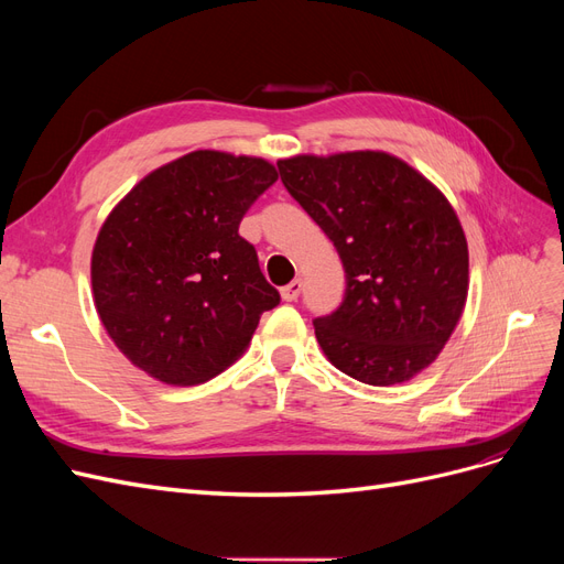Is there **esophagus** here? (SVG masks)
I'll return each mask as SVG.
<instances>
[{
    "instance_id": "obj_1",
    "label": "esophagus",
    "mask_w": 564,
    "mask_h": 564,
    "mask_svg": "<svg viewBox=\"0 0 564 564\" xmlns=\"http://www.w3.org/2000/svg\"><path fill=\"white\" fill-rule=\"evenodd\" d=\"M301 289H303V282H301V280L289 282L286 286H282V299H284V301H296V299L301 296Z\"/></svg>"
}]
</instances>
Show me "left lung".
Returning <instances> with one entry per match:
<instances>
[{"label": "left lung", "instance_id": "obj_1", "mask_svg": "<svg viewBox=\"0 0 564 564\" xmlns=\"http://www.w3.org/2000/svg\"><path fill=\"white\" fill-rule=\"evenodd\" d=\"M334 242L346 294L315 317L329 362L369 386L409 381L445 348L468 296V245L447 197L379 150L278 162Z\"/></svg>", "mask_w": 564, "mask_h": 564}]
</instances>
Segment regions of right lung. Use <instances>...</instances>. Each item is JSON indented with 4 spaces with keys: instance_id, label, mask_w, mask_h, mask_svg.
I'll use <instances>...</instances> for the list:
<instances>
[{
    "instance_id": "obj_1",
    "label": "right lung",
    "mask_w": 564,
    "mask_h": 564,
    "mask_svg": "<svg viewBox=\"0 0 564 564\" xmlns=\"http://www.w3.org/2000/svg\"><path fill=\"white\" fill-rule=\"evenodd\" d=\"M275 181L265 160L195 150L148 174L112 209L94 247L91 286L100 322L131 365L195 386L245 352L280 292L240 224Z\"/></svg>"
}]
</instances>
